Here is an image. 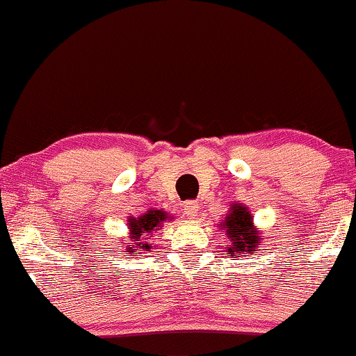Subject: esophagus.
<instances>
[{"mask_svg":"<svg viewBox=\"0 0 356 356\" xmlns=\"http://www.w3.org/2000/svg\"><path fill=\"white\" fill-rule=\"evenodd\" d=\"M197 202L196 201H188V202H184L183 204V212H184V216H188L189 219H195L196 218V214H197Z\"/></svg>","mask_w":356,"mask_h":356,"instance_id":"obj_1","label":"esophagus"}]
</instances>
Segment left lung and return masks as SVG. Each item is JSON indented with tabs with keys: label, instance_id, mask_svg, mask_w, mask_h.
I'll list each match as a JSON object with an SVG mask.
<instances>
[{
	"label": "left lung",
	"instance_id": "8db88e82",
	"mask_svg": "<svg viewBox=\"0 0 356 356\" xmlns=\"http://www.w3.org/2000/svg\"><path fill=\"white\" fill-rule=\"evenodd\" d=\"M222 232L230 240L225 245V255L229 258H237V255L247 257V253L255 255L257 248L260 245V230L253 225V216L248 212L245 206L232 204L229 214L225 216L224 222L219 224Z\"/></svg>",
	"mask_w": 356,
	"mask_h": 356
}]
</instances>
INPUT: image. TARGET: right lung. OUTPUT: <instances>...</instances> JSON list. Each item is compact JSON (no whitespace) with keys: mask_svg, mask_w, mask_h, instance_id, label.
<instances>
[{"mask_svg":"<svg viewBox=\"0 0 356 356\" xmlns=\"http://www.w3.org/2000/svg\"><path fill=\"white\" fill-rule=\"evenodd\" d=\"M168 218V214L161 209H150L145 214H142L140 218H131L129 219V229H131V235H129L127 248L129 253H142V250L149 252L152 245V232L160 227Z\"/></svg>","mask_w":356,"mask_h":356,"instance_id":"right-lung-1","label":"right lung"}]
</instances>
